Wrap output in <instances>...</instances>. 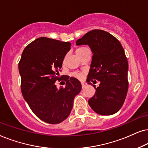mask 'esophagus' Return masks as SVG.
<instances>
[{
  "label": "esophagus",
  "mask_w": 148,
  "mask_h": 148,
  "mask_svg": "<svg viewBox=\"0 0 148 148\" xmlns=\"http://www.w3.org/2000/svg\"><path fill=\"white\" fill-rule=\"evenodd\" d=\"M81 84H82V88H84L86 86V83L85 82H82Z\"/></svg>",
  "instance_id": "obj_1"
}]
</instances>
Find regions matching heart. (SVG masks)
<instances>
[{
    "mask_svg": "<svg viewBox=\"0 0 148 148\" xmlns=\"http://www.w3.org/2000/svg\"><path fill=\"white\" fill-rule=\"evenodd\" d=\"M86 49H88L87 48H86V47H80V48H78L76 50V53L78 56L79 55L82 53H83L84 51H86ZM73 76H74V77L78 78H82V74H80V73H78V72L74 73V74H73Z\"/></svg>",
    "mask_w": 148,
    "mask_h": 148,
    "instance_id": "heart-1",
    "label": "heart"
}]
</instances>
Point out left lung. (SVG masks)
<instances>
[{
  "mask_svg": "<svg viewBox=\"0 0 148 148\" xmlns=\"http://www.w3.org/2000/svg\"><path fill=\"white\" fill-rule=\"evenodd\" d=\"M76 45H88L92 58L86 82L99 80V86L88 100L96 113L112 115L123 106L127 94L129 65L125 51L115 37L101 29L86 33L76 42Z\"/></svg>",
  "mask_w": 148,
  "mask_h": 148,
  "instance_id": "obj_1",
  "label": "left lung"
}]
</instances>
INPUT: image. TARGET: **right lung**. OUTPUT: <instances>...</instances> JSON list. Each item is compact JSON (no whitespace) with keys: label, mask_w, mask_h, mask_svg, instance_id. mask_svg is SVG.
<instances>
[{"label":"right lung","mask_w":148,"mask_h":148,"mask_svg":"<svg viewBox=\"0 0 148 148\" xmlns=\"http://www.w3.org/2000/svg\"><path fill=\"white\" fill-rule=\"evenodd\" d=\"M71 43L40 37L23 50L18 68L23 97L32 111L40 120L58 124L66 120L73 108L82 85L77 78L64 79L65 87L57 88L59 70L70 50Z\"/></svg>","instance_id":"1"}]
</instances>
